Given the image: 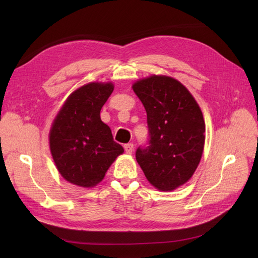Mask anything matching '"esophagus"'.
<instances>
[{"mask_svg": "<svg viewBox=\"0 0 258 258\" xmlns=\"http://www.w3.org/2000/svg\"><path fill=\"white\" fill-rule=\"evenodd\" d=\"M123 148H124V152H126L127 154H132V152H134V144L132 143L124 144Z\"/></svg>", "mask_w": 258, "mask_h": 258, "instance_id": "34e87169", "label": "esophagus"}]
</instances>
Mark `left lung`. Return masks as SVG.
I'll return each instance as SVG.
<instances>
[{
    "mask_svg": "<svg viewBox=\"0 0 258 258\" xmlns=\"http://www.w3.org/2000/svg\"><path fill=\"white\" fill-rule=\"evenodd\" d=\"M147 114L148 146L138 147L137 161L154 187L171 191L196 171L206 140L204 115L184 85L152 75L132 86Z\"/></svg>",
    "mask_w": 258,
    "mask_h": 258,
    "instance_id": "left-lung-1",
    "label": "left lung"
}]
</instances>
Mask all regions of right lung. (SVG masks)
<instances>
[{
    "label": "right lung",
    "mask_w": 258,
    "mask_h": 258,
    "mask_svg": "<svg viewBox=\"0 0 258 258\" xmlns=\"http://www.w3.org/2000/svg\"><path fill=\"white\" fill-rule=\"evenodd\" d=\"M112 83H89L72 92L57 114L49 132L51 156L68 182L93 187L123 153L100 111L112 95Z\"/></svg>",
    "instance_id": "right-lung-1"
}]
</instances>
